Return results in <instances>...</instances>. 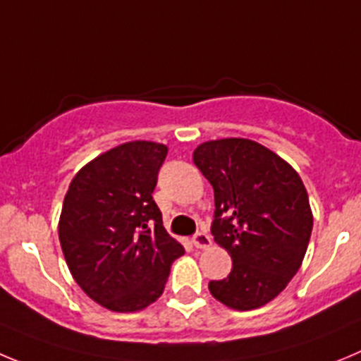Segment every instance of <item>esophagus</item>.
I'll use <instances>...</instances> for the list:
<instances>
[{"label": "esophagus", "instance_id": "obj_1", "mask_svg": "<svg viewBox=\"0 0 361 361\" xmlns=\"http://www.w3.org/2000/svg\"><path fill=\"white\" fill-rule=\"evenodd\" d=\"M192 244L196 245L197 249H207L212 245V238L210 235L204 233V231H197V233L194 235V238H192Z\"/></svg>", "mask_w": 361, "mask_h": 361}]
</instances>
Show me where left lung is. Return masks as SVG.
<instances>
[{
	"instance_id": "1",
	"label": "left lung",
	"mask_w": 361,
	"mask_h": 361,
	"mask_svg": "<svg viewBox=\"0 0 361 361\" xmlns=\"http://www.w3.org/2000/svg\"><path fill=\"white\" fill-rule=\"evenodd\" d=\"M194 164L214 187V240L233 260L228 278L208 283L210 294L228 308H260L305 258L313 226L305 185L290 164L249 139L200 144Z\"/></svg>"
}]
</instances>
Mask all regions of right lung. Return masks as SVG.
I'll use <instances>...</instances> for the list:
<instances>
[{
  "label": "right lung",
  "mask_w": 361,
  "mask_h": 361,
  "mask_svg": "<svg viewBox=\"0 0 361 361\" xmlns=\"http://www.w3.org/2000/svg\"><path fill=\"white\" fill-rule=\"evenodd\" d=\"M165 157L164 144H121L83 165L63 200L59 238L67 267L92 301L112 312L157 301L185 252L153 200Z\"/></svg>",
  "instance_id": "1"
}]
</instances>
